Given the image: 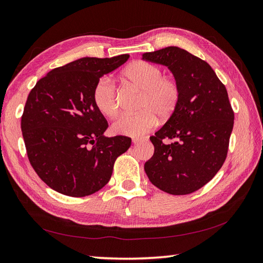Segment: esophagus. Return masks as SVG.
Instances as JSON below:
<instances>
[{
    "mask_svg": "<svg viewBox=\"0 0 263 263\" xmlns=\"http://www.w3.org/2000/svg\"><path fill=\"white\" fill-rule=\"evenodd\" d=\"M146 139H147V137H141V138H139V137L137 138L136 137V138H133V143L134 144H137V143H139V141H144Z\"/></svg>",
    "mask_w": 263,
    "mask_h": 263,
    "instance_id": "esophagus-1",
    "label": "esophagus"
}]
</instances>
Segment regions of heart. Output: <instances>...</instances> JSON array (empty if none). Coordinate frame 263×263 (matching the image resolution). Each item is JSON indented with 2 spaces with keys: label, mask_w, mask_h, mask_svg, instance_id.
Returning a JSON list of instances; mask_svg holds the SVG:
<instances>
[{
  "label": "heart",
  "mask_w": 263,
  "mask_h": 263,
  "mask_svg": "<svg viewBox=\"0 0 263 263\" xmlns=\"http://www.w3.org/2000/svg\"><path fill=\"white\" fill-rule=\"evenodd\" d=\"M124 80L141 90L137 114L125 115L112 124V132L123 136L137 137L151 130L157 117H172L180 102V86L174 77L162 76V69L155 64L136 61L122 73ZM93 102L97 110L107 117L116 116L118 106L116 89L107 79L98 80L93 89Z\"/></svg>",
  "instance_id": "heart-1"
}]
</instances>
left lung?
<instances>
[{
    "label": "left lung",
    "instance_id": "left-lung-1",
    "mask_svg": "<svg viewBox=\"0 0 263 263\" xmlns=\"http://www.w3.org/2000/svg\"><path fill=\"white\" fill-rule=\"evenodd\" d=\"M143 60L167 66L181 93L175 114L151 137L155 152L145 172L167 194H191L214 178L227 158L235 119L228 93L207 62L182 48L145 53ZM166 138L174 141L164 143Z\"/></svg>",
    "mask_w": 263,
    "mask_h": 263
}]
</instances>
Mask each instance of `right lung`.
Returning a JSON list of instances; mask_svg holds the SVG:
<instances>
[{"label":"right lung","instance_id":"right-lung-1","mask_svg":"<svg viewBox=\"0 0 263 263\" xmlns=\"http://www.w3.org/2000/svg\"><path fill=\"white\" fill-rule=\"evenodd\" d=\"M128 54L83 58L54 68L28 94L21 128L28 160L48 187L85 197L110 179L115 160L130 147L126 136L105 137L108 123L95 107L93 89Z\"/></svg>","mask_w":263,"mask_h":263}]
</instances>
